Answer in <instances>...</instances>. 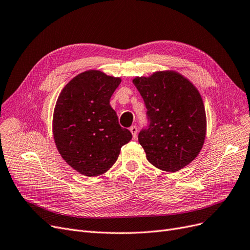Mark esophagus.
I'll return each instance as SVG.
<instances>
[{"label":"esophagus","mask_w":250,"mask_h":250,"mask_svg":"<svg viewBox=\"0 0 250 250\" xmlns=\"http://www.w3.org/2000/svg\"><path fill=\"white\" fill-rule=\"evenodd\" d=\"M130 132L132 133L133 139H135L136 134H137V127H136V126H131V127H130Z\"/></svg>","instance_id":"1"}]
</instances>
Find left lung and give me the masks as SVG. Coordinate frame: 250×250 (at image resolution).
I'll return each instance as SVG.
<instances>
[{
  "mask_svg": "<svg viewBox=\"0 0 250 250\" xmlns=\"http://www.w3.org/2000/svg\"><path fill=\"white\" fill-rule=\"evenodd\" d=\"M148 109L150 125L139 134L148 161L176 173L200 154L207 132V117L199 90L175 70L155 71L132 80Z\"/></svg>",
  "mask_w": 250,
  "mask_h": 250,
  "instance_id": "1",
  "label": "left lung"
}]
</instances>
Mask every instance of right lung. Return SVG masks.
Wrapping results in <instances>:
<instances>
[{
  "instance_id": "1",
  "label": "right lung",
  "mask_w": 250,
  "mask_h": 250,
  "mask_svg": "<svg viewBox=\"0 0 250 250\" xmlns=\"http://www.w3.org/2000/svg\"><path fill=\"white\" fill-rule=\"evenodd\" d=\"M121 81L100 70L83 71L65 85L56 102V147L67 165L83 176L106 173L132 139L131 132L119 125L109 104Z\"/></svg>"
}]
</instances>
